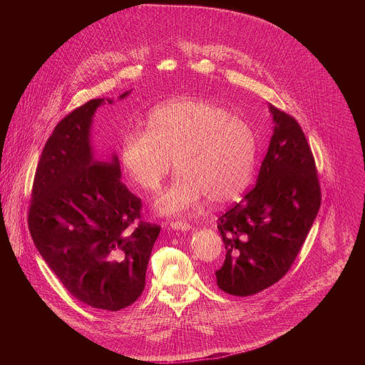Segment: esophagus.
Instances as JSON below:
<instances>
[{"label": "esophagus", "instance_id": "1", "mask_svg": "<svg viewBox=\"0 0 365 365\" xmlns=\"http://www.w3.org/2000/svg\"><path fill=\"white\" fill-rule=\"evenodd\" d=\"M169 227L175 231H189L192 228V225L186 221H175V222H170Z\"/></svg>", "mask_w": 365, "mask_h": 365}]
</instances>
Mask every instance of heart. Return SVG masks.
<instances>
[{
    "label": "heart",
    "instance_id": "heart-1",
    "mask_svg": "<svg viewBox=\"0 0 365 365\" xmlns=\"http://www.w3.org/2000/svg\"><path fill=\"white\" fill-rule=\"evenodd\" d=\"M120 160L128 180L155 192L170 170L173 183L155 200V211L178 215L205 196L214 205L238 199L248 187L255 162V137L242 118L218 103L182 98L155 107L145 131H127Z\"/></svg>",
    "mask_w": 365,
    "mask_h": 365
}]
</instances>
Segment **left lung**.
Masks as SVG:
<instances>
[{"label":"left lung","instance_id":"obj_1","mask_svg":"<svg viewBox=\"0 0 365 365\" xmlns=\"http://www.w3.org/2000/svg\"><path fill=\"white\" fill-rule=\"evenodd\" d=\"M273 135L255 186L218 218L227 254L217 284L251 296L290 269L321 206L315 160L297 121L269 106Z\"/></svg>","mask_w":365,"mask_h":365}]
</instances>
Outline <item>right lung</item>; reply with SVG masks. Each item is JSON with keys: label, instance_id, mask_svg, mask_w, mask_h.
Listing matches in <instances>:
<instances>
[{"label": "right lung", "instance_id": "add662e5", "mask_svg": "<svg viewBox=\"0 0 365 365\" xmlns=\"http://www.w3.org/2000/svg\"><path fill=\"white\" fill-rule=\"evenodd\" d=\"M106 102L114 99L88 101L48 137L34 176L29 230L46 264L73 297L115 312L143 293L160 227L138 222L141 200L120 180L117 153L96 158L92 124Z\"/></svg>", "mask_w": 365, "mask_h": 365}]
</instances>
